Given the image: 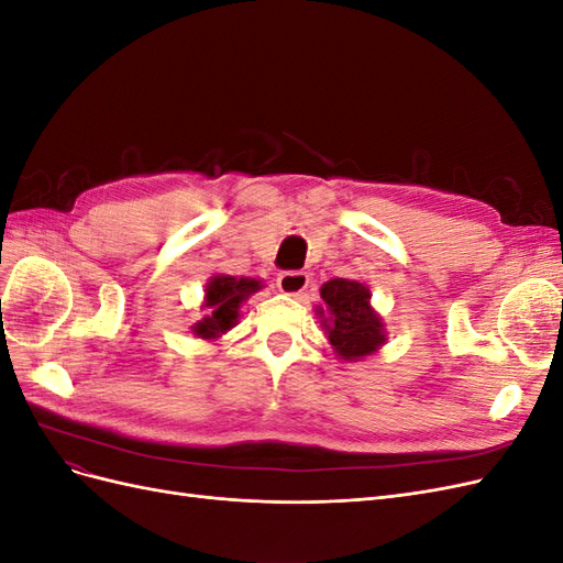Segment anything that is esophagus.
<instances>
[{
  "instance_id": "esophagus-1",
  "label": "esophagus",
  "mask_w": 563,
  "mask_h": 563,
  "mask_svg": "<svg viewBox=\"0 0 563 563\" xmlns=\"http://www.w3.org/2000/svg\"><path fill=\"white\" fill-rule=\"evenodd\" d=\"M277 286H279V291L286 296H298L310 286V275L300 269H288V272H282V275L277 277Z\"/></svg>"
}]
</instances>
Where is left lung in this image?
I'll return each mask as SVG.
<instances>
[{
    "label": "left lung",
    "instance_id": "1",
    "mask_svg": "<svg viewBox=\"0 0 563 563\" xmlns=\"http://www.w3.org/2000/svg\"><path fill=\"white\" fill-rule=\"evenodd\" d=\"M321 305L314 312L338 360L362 362L387 340L385 321L373 310L368 286L356 279H329L321 284Z\"/></svg>",
    "mask_w": 563,
    "mask_h": 563
}]
</instances>
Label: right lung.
Here are the masks:
<instances>
[{"label": "right lung", "instance_id": "1", "mask_svg": "<svg viewBox=\"0 0 563 563\" xmlns=\"http://www.w3.org/2000/svg\"><path fill=\"white\" fill-rule=\"evenodd\" d=\"M263 286L265 284L261 279H236L232 275H213L207 282V286H203V317L192 323L190 331L201 340H213L216 343L218 338H223L230 329L236 327L244 300H249L253 294H258Z\"/></svg>", "mask_w": 563, "mask_h": 563}]
</instances>
